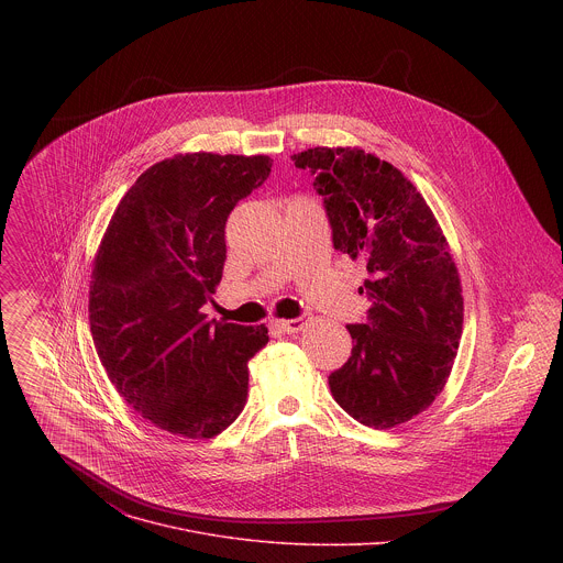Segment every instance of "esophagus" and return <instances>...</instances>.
<instances>
[{
	"label": "esophagus",
	"instance_id": "1",
	"mask_svg": "<svg viewBox=\"0 0 563 563\" xmlns=\"http://www.w3.org/2000/svg\"><path fill=\"white\" fill-rule=\"evenodd\" d=\"M303 324H306V319H286V321L275 322V327L284 333H297L303 329Z\"/></svg>",
	"mask_w": 563,
	"mask_h": 563
}]
</instances>
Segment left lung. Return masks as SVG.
<instances>
[{
    "instance_id": "8db88e82",
    "label": "left lung",
    "mask_w": 563,
    "mask_h": 563,
    "mask_svg": "<svg viewBox=\"0 0 563 563\" xmlns=\"http://www.w3.org/2000/svg\"><path fill=\"white\" fill-rule=\"evenodd\" d=\"M314 175L335 251L366 262L371 310L346 324L351 357L329 375L338 405L390 429L429 407L457 355L464 299L455 262L429 206L401 170L364 150L292 156Z\"/></svg>"
}]
</instances>
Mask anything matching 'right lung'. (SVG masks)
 Here are the masks:
<instances>
[{"mask_svg":"<svg viewBox=\"0 0 563 563\" xmlns=\"http://www.w3.org/2000/svg\"><path fill=\"white\" fill-rule=\"evenodd\" d=\"M268 156L186 154L147 168L121 199L90 282V333L119 395L186 438L230 427L264 324L208 321L228 257L225 223L271 175Z\"/></svg>","mask_w":563,"mask_h":563,"instance_id":"obj_1","label":"right lung"}]
</instances>
